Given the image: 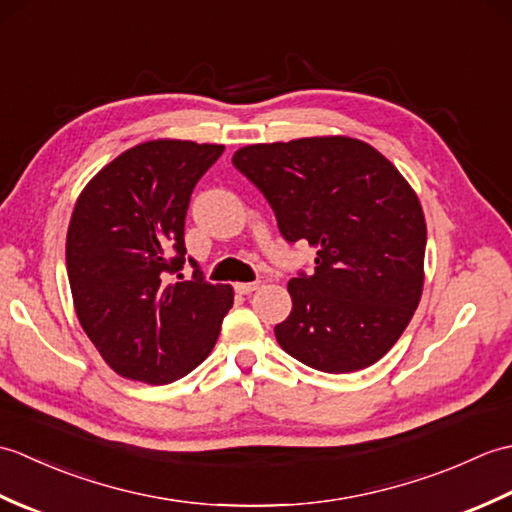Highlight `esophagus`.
Here are the masks:
<instances>
[{"label":"esophagus","mask_w":512,"mask_h":512,"mask_svg":"<svg viewBox=\"0 0 512 512\" xmlns=\"http://www.w3.org/2000/svg\"><path fill=\"white\" fill-rule=\"evenodd\" d=\"M259 288L257 281H242V284H235V290L239 295H250V292H255Z\"/></svg>","instance_id":"1"}]
</instances>
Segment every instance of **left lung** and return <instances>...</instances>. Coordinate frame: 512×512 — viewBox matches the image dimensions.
<instances>
[{
    "instance_id": "8db88e82",
    "label": "left lung",
    "mask_w": 512,
    "mask_h": 512,
    "mask_svg": "<svg viewBox=\"0 0 512 512\" xmlns=\"http://www.w3.org/2000/svg\"><path fill=\"white\" fill-rule=\"evenodd\" d=\"M233 165L273 206L286 242L317 248L314 273L288 284L279 345L328 374L374 365L422 295L427 224L416 191L380 151L347 136L248 145Z\"/></svg>"
}]
</instances>
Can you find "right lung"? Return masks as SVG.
Instances as JSON below:
<instances>
[{"mask_svg": "<svg viewBox=\"0 0 512 512\" xmlns=\"http://www.w3.org/2000/svg\"><path fill=\"white\" fill-rule=\"evenodd\" d=\"M224 145L149 140L123 151L74 204L65 264L74 310L103 361L147 385L187 376L211 354L233 288L187 281L184 220L195 184Z\"/></svg>", "mask_w": 512, "mask_h": 512, "instance_id": "right-lung-1", "label": "right lung"}]
</instances>
